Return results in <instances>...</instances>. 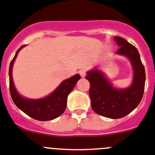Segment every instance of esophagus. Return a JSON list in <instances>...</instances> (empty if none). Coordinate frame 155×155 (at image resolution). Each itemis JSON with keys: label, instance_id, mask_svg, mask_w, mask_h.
Listing matches in <instances>:
<instances>
[{"label": "esophagus", "instance_id": "34e87169", "mask_svg": "<svg viewBox=\"0 0 155 155\" xmlns=\"http://www.w3.org/2000/svg\"><path fill=\"white\" fill-rule=\"evenodd\" d=\"M79 74H80V76H82V77H85V76H86L87 72H86V70H84V69H82V70H79Z\"/></svg>", "mask_w": 155, "mask_h": 155}]
</instances>
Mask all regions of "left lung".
Returning <instances> with one entry per match:
<instances>
[{"label": "left lung", "instance_id": "obj_1", "mask_svg": "<svg viewBox=\"0 0 155 155\" xmlns=\"http://www.w3.org/2000/svg\"><path fill=\"white\" fill-rule=\"evenodd\" d=\"M114 40L119 46L117 54L127 56L132 64L134 76L131 86L117 90L97 70L88 72L85 79L90 82L93 110L98 115L116 119L126 116L140 104L145 90V71L137 48L120 37Z\"/></svg>", "mask_w": 155, "mask_h": 155}]
</instances>
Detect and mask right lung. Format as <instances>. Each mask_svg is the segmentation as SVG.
Masks as SVG:
<instances>
[{"instance_id": "1", "label": "right lung", "mask_w": 155, "mask_h": 155, "mask_svg": "<svg viewBox=\"0 0 155 155\" xmlns=\"http://www.w3.org/2000/svg\"><path fill=\"white\" fill-rule=\"evenodd\" d=\"M24 46H21L11 61L9 70L10 75V92L14 104L26 115L38 121H50L60 116L65 111L67 98L76 82L80 79L79 74L72 76L61 82L54 92L46 97L40 100H28L20 96L14 87L12 77V68L13 62L18 51Z\"/></svg>"}]
</instances>
